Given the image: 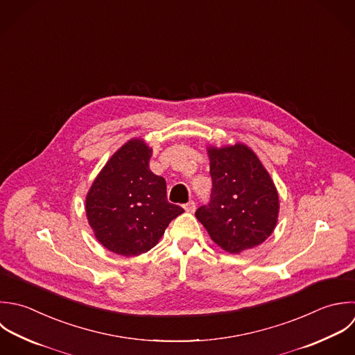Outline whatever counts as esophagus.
<instances>
[{
	"label": "esophagus",
	"instance_id": "1",
	"mask_svg": "<svg viewBox=\"0 0 355 355\" xmlns=\"http://www.w3.org/2000/svg\"><path fill=\"white\" fill-rule=\"evenodd\" d=\"M195 202H192V200H189L188 203H185L184 205V209H185V211H188V213H193L195 211Z\"/></svg>",
	"mask_w": 355,
	"mask_h": 355
}]
</instances>
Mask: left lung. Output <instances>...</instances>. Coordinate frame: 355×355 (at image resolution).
<instances>
[{
    "mask_svg": "<svg viewBox=\"0 0 355 355\" xmlns=\"http://www.w3.org/2000/svg\"><path fill=\"white\" fill-rule=\"evenodd\" d=\"M211 200L195 216L211 241L231 254L253 249L274 232L279 216L277 187L252 148L242 142L207 146Z\"/></svg>",
    "mask_w": 355,
    "mask_h": 355,
    "instance_id": "8db88e82",
    "label": "left lung"
}]
</instances>
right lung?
I'll list each match as a JSON object with an SVG mask.
<instances>
[{"mask_svg":"<svg viewBox=\"0 0 355 355\" xmlns=\"http://www.w3.org/2000/svg\"><path fill=\"white\" fill-rule=\"evenodd\" d=\"M152 148L131 138L102 167L85 196V214L96 241L132 257L149 252L184 209L167 202L166 181L149 170Z\"/></svg>","mask_w":355,"mask_h":355,"instance_id":"obj_1","label":"right lung"}]
</instances>
